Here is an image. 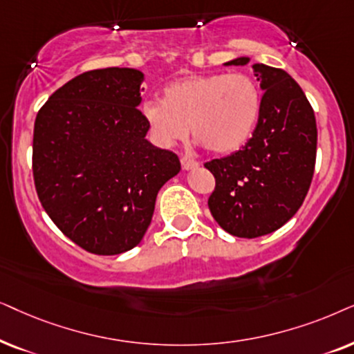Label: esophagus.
Instances as JSON below:
<instances>
[{
    "mask_svg": "<svg viewBox=\"0 0 354 354\" xmlns=\"http://www.w3.org/2000/svg\"><path fill=\"white\" fill-rule=\"evenodd\" d=\"M181 167H183V169H194V168H197L199 167V163L197 162H194V160H191V158H187V157H183L181 158Z\"/></svg>",
    "mask_w": 354,
    "mask_h": 354,
    "instance_id": "34e87169",
    "label": "esophagus"
}]
</instances>
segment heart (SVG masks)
<instances>
[{
    "label": "heart",
    "mask_w": 354,
    "mask_h": 354,
    "mask_svg": "<svg viewBox=\"0 0 354 354\" xmlns=\"http://www.w3.org/2000/svg\"><path fill=\"white\" fill-rule=\"evenodd\" d=\"M152 139L173 147L189 133L215 153H232L251 138L261 115V91L251 75L192 74L168 84L162 98L140 106Z\"/></svg>",
    "instance_id": "obj_1"
}]
</instances>
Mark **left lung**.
<instances>
[{"mask_svg": "<svg viewBox=\"0 0 354 354\" xmlns=\"http://www.w3.org/2000/svg\"><path fill=\"white\" fill-rule=\"evenodd\" d=\"M239 56L225 66H246ZM263 92L252 138L238 152L205 163L215 176L209 209L225 232L257 238L279 230L303 204L313 181L317 126L298 82L283 69L254 63Z\"/></svg>", "mask_w": 354, "mask_h": 354, "instance_id": "8db88e82", "label": "left lung"}]
</instances>
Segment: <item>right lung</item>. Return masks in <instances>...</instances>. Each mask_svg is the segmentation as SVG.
I'll list each match as a JSON object with an SVG mask.
<instances>
[{"label": "right lung", "instance_id": "right-lung-1", "mask_svg": "<svg viewBox=\"0 0 354 354\" xmlns=\"http://www.w3.org/2000/svg\"><path fill=\"white\" fill-rule=\"evenodd\" d=\"M144 73L103 68L59 87L34 126L32 169L53 223L88 252L115 256L142 241L155 199L181 169L145 139Z\"/></svg>", "mask_w": 354, "mask_h": 354}]
</instances>
